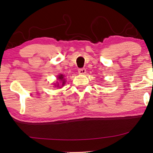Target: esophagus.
<instances>
[{
  "instance_id": "1",
  "label": "esophagus",
  "mask_w": 153,
  "mask_h": 153,
  "mask_svg": "<svg viewBox=\"0 0 153 153\" xmlns=\"http://www.w3.org/2000/svg\"><path fill=\"white\" fill-rule=\"evenodd\" d=\"M85 72H86V70H85V68H81L79 70V73L80 74H84Z\"/></svg>"
}]
</instances>
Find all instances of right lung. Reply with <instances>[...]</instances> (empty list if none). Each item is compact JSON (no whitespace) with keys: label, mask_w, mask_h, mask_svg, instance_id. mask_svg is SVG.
I'll use <instances>...</instances> for the list:
<instances>
[{"label":"right lung","mask_w":153,"mask_h":153,"mask_svg":"<svg viewBox=\"0 0 153 153\" xmlns=\"http://www.w3.org/2000/svg\"><path fill=\"white\" fill-rule=\"evenodd\" d=\"M58 79H60V80H62V79H63V75H61V74H60V75H59V76H58ZM65 81L64 80L63 81H62V85H64L65 84ZM58 85H59V84H58L57 85V86L58 87Z\"/></svg>","instance_id":"add662e5"}]
</instances>
